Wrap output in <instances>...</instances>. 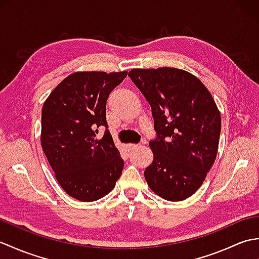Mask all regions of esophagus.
Wrapping results in <instances>:
<instances>
[{
    "label": "esophagus",
    "instance_id": "esophagus-1",
    "mask_svg": "<svg viewBox=\"0 0 259 259\" xmlns=\"http://www.w3.org/2000/svg\"><path fill=\"white\" fill-rule=\"evenodd\" d=\"M125 147H126V150L131 151V150H134V149H137V148H138L139 146L138 145H134V144H128Z\"/></svg>",
    "mask_w": 259,
    "mask_h": 259
}]
</instances>
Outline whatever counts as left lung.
I'll return each mask as SVG.
<instances>
[{
    "mask_svg": "<svg viewBox=\"0 0 259 259\" xmlns=\"http://www.w3.org/2000/svg\"><path fill=\"white\" fill-rule=\"evenodd\" d=\"M149 102L157 139L145 170L150 189L169 201L194 195L217 156L221 112L202 82L176 68L133 69L128 74Z\"/></svg>",
    "mask_w": 259,
    "mask_h": 259,
    "instance_id": "obj_1",
    "label": "left lung"
}]
</instances>
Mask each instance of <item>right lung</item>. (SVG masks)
Instances as JSON below:
<instances>
[{
	"label": "right lung",
	"instance_id": "right-lung-1",
	"mask_svg": "<svg viewBox=\"0 0 259 259\" xmlns=\"http://www.w3.org/2000/svg\"><path fill=\"white\" fill-rule=\"evenodd\" d=\"M128 74L83 71L54 88L42 108L41 146L62 189L74 199L108 195L123 169L106 120L107 99ZM106 128L101 140L97 128Z\"/></svg>",
	"mask_w": 259,
	"mask_h": 259
}]
</instances>
